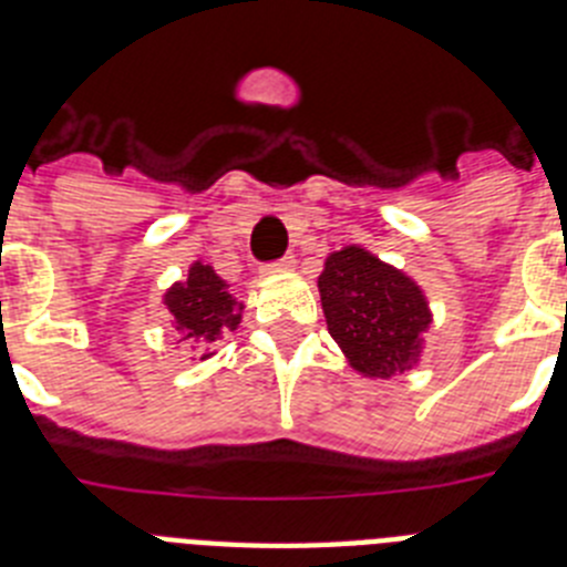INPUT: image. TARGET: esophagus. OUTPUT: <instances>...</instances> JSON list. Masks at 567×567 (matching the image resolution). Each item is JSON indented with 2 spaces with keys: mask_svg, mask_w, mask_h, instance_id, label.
I'll return each instance as SVG.
<instances>
[{
  "mask_svg": "<svg viewBox=\"0 0 567 567\" xmlns=\"http://www.w3.org/2000/svg\"><path fill=\"white\" fill-rule=\"evenodd\" d=\"M292 269H295V258L292 255H287V258H280V260H275V264H269L267 272H292Z\"/></svg>",
  "mask_w": 567,
  "mask_h": 567,
  "instance_id": "1",
  "label": "esophagus"
}]
</instances>
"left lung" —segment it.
<instances>
[{
  "mask_svg": "<svg viewBox=\"0 0 567 567\" xmlns=\"http://www.w3.org/2000/svg\"><path fill=\"white\" fill-rule=\"evenodd\" d=\"M318 292L329 334L354 372L389 380L420 363L432 309L412 275L349 244L323 260Z\"/></svg>",
  "mask_w": 567,
  "mask_h": 567,
  "instance_id": "1",
  "label": "left lung"
}]
</instances>
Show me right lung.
<instances>
[{
    "label": "right lung",
    "instance_id": "add662e5",
    "mask_svg": "<svg viewBox=\"0 0 567 567\" xmlns=\"http://www.w3.org/2000/svg\"><path fill=\"white\" fill-rule=\"evenodd\" d=\"M162 303L182 340L202 349V360L213 358V346L233 334L244 318V303L202 258L193 260L187 275L162 295Z\"/></svg>",
    "mask_w": 567,
    "mask_h": 567
}]
</instances>
